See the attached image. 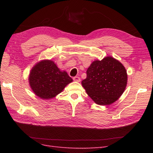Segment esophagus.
Here are the masks:
<instances>
[{
  "instance_id": "34e87169",
  "label": "esophagus",
  "mask_w": 153,
  "mask_h": 153,
  "mask_svg": "<svg viewBox=\"0 0 153 153\" xmlns=\"http://www.w3.org/2000/svg\"><path fill=\"white\" fill-rule=\"evenodd\" d=\"M73 79L75 81V82H79L81 79H80V77L78 76H75L73 77Z\"/></svg>"
}]
</instances>
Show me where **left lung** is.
Returning <instances> with one entry per match:
<instances>
[{
    "instance_id": "1",
    "label": "left lung",
    "mask_w": 153,
    "mask_h": 153,
    "mask_svg": "<svg viewBox=\"0 0 153 153\" xmlns=\"http://www.w3.org/2000/svg\"><path fill=\"white\" fill-rule=\"evenodd\" d=\"M128 75L124 66L111 56L96 60L87 70L82 86L94 102L109 105L119 99L127 85Z\"/></svg>"
}]
</instances>
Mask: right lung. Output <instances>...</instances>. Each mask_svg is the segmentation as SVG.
Instances as JSON below:
<instances>
[{"instance_id":"1","label":"right lung","mask_w":153,"mask_h":153,"mask_svg":"<svg viewBox=\"0 0 153 153\" xmlns=\"http://www.w3.org/2000/svg\"><path fill=\"white\" fill-rule=\"evenodd\" d=\"M72 79L66 71H61L53 61L43 60L31 70L29 82L35 95L49 99L62 91Z\"/></svg>"}]
</instances>
